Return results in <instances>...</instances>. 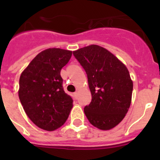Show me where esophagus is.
Returning a JSON list of instances; mask_svg holds the SVG:
<instances>
[{
  "instance_id": "obj_1",
  "label": "esophagus",
  "mask_w": 160,
  "mask_h": 160,
  "mask_svg": "<svg viewBox=\"0 0 160 160\" xmlns=\"http://www.w3.org/2000/svg\"><path fill=\"white\" fill-rule=\"evenodd\" d=\"M73 95H74V97L76 98H77V97H78V92H75V93H73Z\"/></svg>"
}]
</instances>
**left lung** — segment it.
Instances as JSON below:
<instances>
[{
	"instance_id": "8db88e82",
	"label": "left lung",
	"mask_w": 160,
	"mask_h": 160,
	"mask_svg": "<svg viewBox=\"0 0 160 160\" xmlns=\"http://www.w3.org/2000/svg\"><path fill=\"white\" fill-rule=\"evenodd\" d=\"M88 78L92 100L85 107L89 122L102 131L116 127L131 103L133 82L128 68L105 48L90 45L73 52Z\"/></svg>"
}]
</instances>
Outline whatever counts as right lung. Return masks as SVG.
<instances>
[{
	"label": "right lung",
	"instance_id": "add662e5",
	"mask_svg": "<svg viewBox=\"0 0 160 160\" xmlns=\"http://www.w3.org/2000/svg\"><path fill=\"white\" fill-rule=\"evenodd\" d=\"M72 51L49 48L38 53L20 76L18 96L27 116L41 129L53 131L66 122L73 100L63 90L61 70Z\"/></svg>",
	"mask_w": 160,
	"mask_h": 160
}]
</instances>
